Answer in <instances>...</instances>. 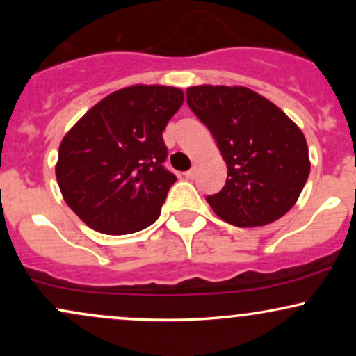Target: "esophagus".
I'll list each match as a JSON object with an SVG mask.
<instances>
[{"instance_id":"1","label":"esophagus","mask_w":356,"mask_h":356,"mask_svg":"<svg viewBox=\"0 0 356 356\" xmlns=\"http://www.w3.org/2000/svg\"><path fill=\"white\" fill-rule=\"evenodd\" d=\"M195 175H197V165H194L191 170L184 172V177H186V179H194Z\"/></svg>"}]
</instances>
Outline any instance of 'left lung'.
Returning <instances> with one entry per match:
<instances>
[{"label": "left lung", "mask_w": 356, "mask_h": 356, "mask_svg": "<svg viewBox=\"0 0 356 356\" xmlns=\"http://www.w3.org/2000/svg\"><path fill=\"white\" fill-rule=\"evenodd\" d=\"M186 93L227 167L222 191L207 195L212 211L239 227L283 218L296 204L312 167L300 127L266 97L241 85H195Z\"/></svg>", "instance_id": "obj_1"}]
</instances>
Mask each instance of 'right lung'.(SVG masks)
I'll list each match as a JSON object with an SVG mask.
<instances>
[{"label":"right lung","instance_id":"add662e5","mask_svg":"<svg viewBox=\"0 0 356 356\" xmlns=\"http://www.w3.org/2000/svg\"><path fill=\"white\" fill-rule=\"evenodd\" d=\"M182 102L177 87L132 85L102 99L65 134L56 181L88 227L120 236L157 220L175 182L162 165V132Z\"/></svg>","mask_w":356,"mask_h":356}]
</instances>
